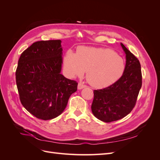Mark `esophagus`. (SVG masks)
I'll return each instance as SVG.
<instances>
[{"label": "esophagus", "instance_id": "obj_1", "mask_svg": "<svg viewBox=\"0 0 160 160\" xmlns=\"http://www.w3.org/2000/svg\"><path fill=\"white\" fill-rule=\"evenodd\" d=\"M85 88H86V85L83 83H79L78 84V86H77V88H78V89H83Z\"/></svg>", "mask_w": 160, "mask_h": 160}]
</instances>
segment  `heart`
<instances>
[{
    "label": "heart",
    "instance_id": "b5f03b06",
    "mask_svg": "<svg viewBox=\"0 0 160 160\" xmlns=\"http://www.w3.org/2000/svg\"><path fill=\"white\" fill-rule=\"evenodd\" d=\"M66 73L71 77H82L87 71V80L97 88L113 84L124 73L125 61L112 49L80 47L75 54L68 51L63 58Z\"/></svg>",
    "mask_w": 160,
    "mask_h": 160
}]
</instances>
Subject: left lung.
<instances>
[{"instance_id": "obj_1", "label": "left lung", "mask_w": 160, "mask_h": 160, "mask_svg": "<svg viewBox=\"0 0 160 160\" xmlns=\"http://www.w3.org/2000/svg\"><path fill=\"white\" fill-rule=\"evenodd\" d=\"M126 63L121 78L108 88L94 90L91 111L95 118L109 123L121 119L132 111L142 85L139 60L122 43Z\"/></svg>"}]
</instances>
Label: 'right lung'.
Here are the masks:
<instances>
[{
	"instance_id": "1",
	"label": "right lung",
	"mask_w": 160,
	"mask_h": 160,
	"mask_svg": "<svg viewBox=\"0 0 160 160\" xmlns=\"http://www.w3.org/2000/svg\"><path fill=\"white\" fill-rule=\"evenodd\" d=\"M61 41H41L24 51L18 59L16 83L23 107L38 119L61 115L77 89L75 81L61 74Z\"/></svg>"
}]
</instances>
